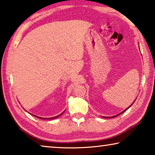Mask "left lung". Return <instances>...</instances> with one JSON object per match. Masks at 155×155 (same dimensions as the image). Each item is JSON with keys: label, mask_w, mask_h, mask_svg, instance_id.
<instances>
[{"label": "left lung", "mask_w": 155, "mask_h": 155, "mask_svg": "<svg viewBox=\"0 0 155 155\" xmlns=\"http://www.w3.org/2000/svg\"><path fill=\"white\" fill-rule=\"evenodd\" d=\"M134 102H135V101H134ZM134 102H133V103H134ZM132 104H131V105H132ZM131 105H130V106H131ZM129 107H128V108H129ZM128 108H127V109H126L124 110V111H122V113H120V114H119L118 115H115V116H113V117H109V118H111V117H116V116H117V115H120V114H123V113H124V111H127V109H128ZM105 117V118H106V117H107H107Z\"/></svg>", "instance_id": "8db88e82"}]
</instances>
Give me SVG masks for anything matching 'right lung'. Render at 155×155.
I'll return each mask as SVG.
<instances>
[{"mask_svg": "<svg viewBox=\"0 0 155 155\" xmlns=\"http://www.w3.org/2000/svg\"><path fill=\"white\" fill-rule=\"evenodd\" d=\"M62 114H63V113H62ZM62 114H60V115H57V116H56V117H51V118H44V119H54V118H56V117H59V116H60V115H62ZM39 118H40V119H44V118H42V117H39Z\"/></svg>", "mask_w": 155, "mask_h": 155, "instance_id": "1", "label": "right lung"}]
</instances>
